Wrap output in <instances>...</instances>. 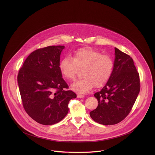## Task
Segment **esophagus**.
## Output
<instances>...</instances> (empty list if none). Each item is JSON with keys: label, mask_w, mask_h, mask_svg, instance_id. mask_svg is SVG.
<instances>
[{"label": "esophagus", "mask_w": 155, "mask_h": 155, "mask_svg": "<svg viewBox=\"0 0 155 155\" xmlns=\"http://www.w3.org/2000/svg\"><path fill=\"white\" fill-rule=\"evenodd\" d=\"M84 97V95H82V94H77V97L78 98H82Z\"/></svg>", "instance_id": "obj_1"}]
</instances>
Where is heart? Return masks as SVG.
<instances>
[{
	"instance_id": "obj_1",
	"label": "heart",
	"mask_w": 155,
	"mask_h": 155,
	"mask_svg": "<svg viewBox=\"0 0 155 155\" xmlns=\"http://www.w3.org/2000/svg\"><path fill=\"white\" fill-rule=\"evenodd\" d=\"M114 63L110 56L102 54L92 48H84L75 52L72 57L66 56L60 63V70L62 75L68 80L75 79L78 68L84 70V77L76 81L71 89L79 93H87L94 85L96 87L104 85L111 75Z\"/></svg>"
}]
</instances>
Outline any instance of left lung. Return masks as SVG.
Returning a JSON list of instances; mask_svg holds the SVG:
<instances>
[{
	"mask_svg": "<svg viewBox=\"0 0 155 155\" xmlns=\"http://www.w3.org/2000/svg\"><path fill=\"white\" fill-rule=\"evenodd\" d=\"M113 72L102 89L94 94L96 109L89 113L96 123L117 124L128 116L140 91V76L133 59L115 48Z\"/></svg>",
	"mask_w": 155,
	"mask_h": 155,
	"instance_id": "8db88e82",
	"label": "left lung"
}]
</instances>
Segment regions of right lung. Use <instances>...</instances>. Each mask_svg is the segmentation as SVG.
Instances as JSON below:
<instances>
[{"label": "right lung", "instance_id": "obj_1", "mask_svg": "<svg viewBox=\"0 0 155 155\" xmlns=\"http://www.w3.org/2000/svg\"><path fill=\"white\" fill-rule=\"evenodd\" d=\"M64 46H49L32 52L17 77L24 108L37 123L53 125L66 116L69 101L76 98L62 78L60 54Z\"/></svg>", "mask_w": 155, "mask_h": 155}]
</instances>
